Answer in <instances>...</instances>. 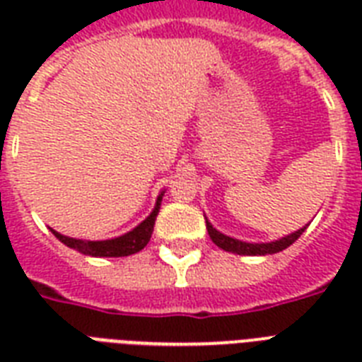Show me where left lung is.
<instances>
[{
	"label": "left lung",
	"instance_id": "8db88e82",
	"mask_svg": "<svg viewBox=\"0 0 362 362\" xmlns=\"http://www.w3.org/2000/svg\"><path fill=\"white\" fill-rule=\"evenodd\" d=\"M306 227H303V229H298V231L291 233V235H287V237L280 238V240H276V242H267V244H250V242H242V240H237V238L221 235L220 231H216L214 227L210 226L209 221H206V229H209L210 238H212V242H214L216 246L221 247V250H226V252L237 253V255H269V253L281 252V250H286V247L291 246L293 242L297 240V238L306 231Z\"/></svg>",
	"mask_w": 362,
	"mask_h": 362
}]
</instances>
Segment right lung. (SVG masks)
I'll list each match as a JSON object with an SVG mask.
<instances>
[{
	"label": "right lung",
	"mask_w": 362,
	"mask_h": 362,
	"mask_svg": "<svg viewBox=\"0 0 362 362\" xmlns=\"http://www.w3.org/2000/svg\"><path fill=\"white\" fill-rule=\"evenodd\" d=\"M161 197H163V193L158 197V203H156V209H153L152 214L148 216L141 226H136L133 231L125 233V235L118 238H112V240H76V238L64 237V235H59V233L52 229L54 237L64 242L65 246L73 247V250L84 253V255H92V257H124V255L141 252L142 247L148 244L150 237H152L153 223H156V216L159 212Z\"/></svg>",
	"instance_id": "add662e5"
}]
</instances>
